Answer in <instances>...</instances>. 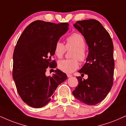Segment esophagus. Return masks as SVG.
<instances>
[{"label":"esophagus","instance_id":"esophagus-1","mask_svg":"<svg viewBox=\"0 0 126 126\" xmlns=\"http://www.w3.org/2000/svg\"><path fill=\"white\" fill-rule=\"evenodd\" d=\"M67 77L68 78H70V77H72V75H70V74H67Z\"/></svg>","mask_w":126,"mask_h":126}]
</instances>
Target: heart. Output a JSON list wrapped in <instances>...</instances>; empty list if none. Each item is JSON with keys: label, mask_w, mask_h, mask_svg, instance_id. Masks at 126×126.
<instances>
[{"label": "heart", "mask_w": 126, "mask_h": 126, "mask_svg": "<svg viewBox=\"0 0 126 126\" xmlns=\"http://www.w3.org/2000/svg\"><path fill=\"white\" fill-rule=\"evenodd\" d=\"M85 46L86 43L84 38L81 34L78 33H73L66 39V47L60 41L57 42L54 45V53L58 58H62L63 56L66 49L73 48L71 56L73 59L60 60L57 64L59 69L68 73H72L78 69L79 66V63L77 59L80 61L84 62L87 58Z\"/></svg>", "instance_id": "heart-1"}]
</instances>
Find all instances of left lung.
I'll return each instance as SVG.
<instances>
[{
	"label": "left lung",
	"instance_id": "8db88e82",
	"mask_svg": "<svg viewBox=\"0 0 126 126\" xmlns=\"http://www.w3.org/2000/svg\"><path fill=\"white\" fill-rule=\"evenodd\" d=\"M74 27L82 34L89 46L86 62L79 71L87 79L77 77L78 86L73 91L77 99L87 105L103 100L113 83V44L108 32L95 19L78 21Z\"/></svg>",
	"mask_w": 126,
	"mask_h": 126
}]
</instances>
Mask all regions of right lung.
Here are the masks:
<instances>
[{"label":"right lung","mask_w":126,"mask_h":126,"mask_svg":"<svg viewBox=\"0 0 126 126\" xmlns=\"http://www.w3.org/2000/svg\"><path fill=\"white\" fill-rule=\"evenodd\" d=\"M69 26L67 23L36 20L26 28L18 39L13 56V78L20 97L30 107L40 108L48 104L57 86L67 78L57 69L53 70L52 76H47L46 72L55 63L51 61L54 45Z\"/></svg>","instance_id":"add662e5"}]
</instances>
